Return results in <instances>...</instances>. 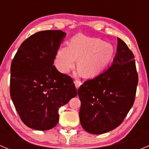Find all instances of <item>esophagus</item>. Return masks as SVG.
Wrapping results in <instances>:
<instances>
[{"instance_id":"34e87169","label":"esophagus","mask_w":149,"mask_h":149,"mask_svg":"<svg viewBox=\"0 0 149 149\" xmlns=\"http://www.w3.org/2000/svg\"><path fill=\"white\" fill-rule=\"evenodd\" d=\"M74 84H75V86H76V88H77V89L79 88V86H80L82 84L81 82L80 81H79V80L75 81Z\"/></svg>"}]
</instances>
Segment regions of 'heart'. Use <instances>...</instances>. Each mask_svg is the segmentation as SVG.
<instances>
[{
	"mask_svg": "<svg viewBox=\"0 0 149 149\" xmlns=\"http://www.w3.org/2000/svg\"><path fill=\"white\" fill-rule=\"evenodd\" d=\"M114 54L112 45L99 38L83 34L73 37L68 47H61L55 56V65L58 70L67 73L74 67L78 60V67L85 77H94L101 73L110 62Z\"/></svg>",
	"mask_w": 149,
	"mask_h": 149,
	"instance_id": "obj_1",
	"label": "heart"
}]
</instances>
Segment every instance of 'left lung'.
I'll use <instances>...</instances> for the list:
<instances>
[{
	"mask_svg": "<svg viewBox=\"0 0 149 149\" xmlns=\"http://www.w3.org/2000/svg\"><path fill=\"white\" fill-rule=\"evenodd\" d=\"M139 83L134 55L118 38L117 54L103 73L79 87V118L82 127L92 134H102L123 123L133 107Z\"/></svg>",
	"mask_w": 149,
	"mask_h": 149,
	"instance_id": "1",
	"label": "left lung"
}]
</instances>
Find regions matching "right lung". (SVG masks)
<instances>
[{
  "label": "right lung",
  "mask_w": 149,
  "mask_h": 149,
  "mask_svg": "<svg viewBox=\"0 0 149 149\" xmlns=\"http://www.w3.org/2000/svg\"><path fill=\"white\" fill-rule=\"evenodd\" d=\"M65 34L61 30L32 34L22 42L11 62L10 97L22 122L34 130L55 127L59 108L77 95L73 79L53 65Z\"/></svg>",
  "instance_id": "obj_1"
}]
</instances>
